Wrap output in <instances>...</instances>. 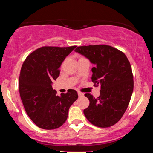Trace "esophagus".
Returning <instances> with one entry per match:
<instances>
[{
    "instance_id": "1",
    "label": "esophagus",
    "mask_w": 153,
    "mask_h": 153,
    "mask_svg": "<svg viewBox=\"0 0 153 153\" xmlns=\"http://www.w3.org/2000/svg\"><path fill=\"white\" fill-rule=\"evenodd\" d=\"M77 94H78L79 97H82V96H84V94H83V93H82V92H77Z\"/></svg>"
}]
</instances>
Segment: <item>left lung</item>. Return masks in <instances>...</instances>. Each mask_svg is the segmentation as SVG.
Listing matches in <instances>:
<instances>
[{
  "label": "left lung",
  "instance_id": "1",
  "mask_svg": "<svg viewBox=\"0 0 153 153\" xmlns=\"http://www.w3.org/2000/svg\"><path fill=\"white\" fill-rule=\"evenodd\" d=\"M75 51L94 65L92 81L94 86H100L97 98L85 94L90 105L84 110V115L100 128L115 125L126 112L133 92V74L129 60L123 52L108 45L82 46Z\"/></svg>",
  "mask_w": 153,
  "mask_h": 153
}]
</instances>
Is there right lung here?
<instances>
[{"label": "right lung", "instance_id": "obj_1", "mask_svg": "<svg viewBox=\"0 0 153 153\" xmlns=\"http://www.w3.org/2000/svg\"><path fill=\"white\" fill-rule=\"evenodd\" d=\"M76 46H43L27 56L19 75V94L29 117L39 128L54 129L65 122L69 107L78 98L75 90L56 94L53 80L59 76V67Z\"/></svg>", "mask_w": 153, "mask_h": 153}]
</instances>
